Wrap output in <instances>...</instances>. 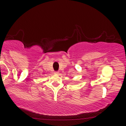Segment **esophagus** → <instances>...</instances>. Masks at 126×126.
Wrapping results in <instances>:
<instances>
[{
  "label": "esophagus",
  "instance_id": "34e87169",
  "mask_svg": "<svg viewBox=\"0 0 126 126\" xmlns=\"http://www.w3.org/2000/svg\"><path fill=\"white\" fill-rule=\"evenodd\" d=\"M59 73V72H54V74H55V75H58Z\"/></svg>",
  "mask_w": 126,
  "mask_h": 126
}]
</instances>
